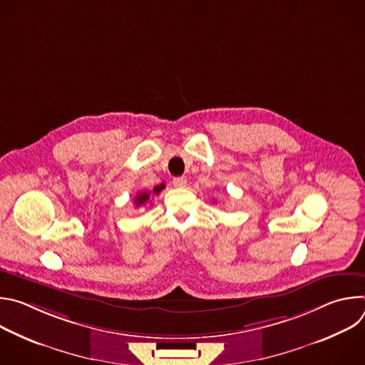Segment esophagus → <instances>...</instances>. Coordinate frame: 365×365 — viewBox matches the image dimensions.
Here are the masks:
<instances>
[{"label":"esophagus","instance_id":"34e87169","mask_svg":"<svg viewBox=\"0 0 365 365\" xmlns=\"http://www.w3.org/2000/svg\"><path fill=\"white\" fill-rule=\"evenodd\" d=\"M172 183H173V186H175V187H178V189H182V187H185V186H186L187 180H186V178L180 176V178H175Z\"/></svg>","mask_w":365,"mask_h":365}]
</instances>
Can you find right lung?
Wrapping results in <instances>:
<instances>
[{"label":"right lung","instance_id":"right-lung-1","mask_svg":"<svg viewBox=\"0 0 365 365\" xmlns=\"http://www.w3.org/2000/svg\"><path fill=\"white\" fill-rule=\"evenodd\" d=\"M163 189H165V185H159V186L153 187V195H159ZM150 197H151V196H150L148 192H140V193H137V196H135V199H134V205H135V206L145 205L147 200H150Z\"/></svg>","mask_w":365,"mask_h":365}]
</instances>
